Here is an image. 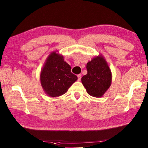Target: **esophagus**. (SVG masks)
<instances>
[{
  "mask_svg": "<svg viewBox=\"0 0 148 148\" xmlns=\"http://www.w3.org/2000/svg\"><path fill=\"white\" fill-rule=\"evenodd\" d=\"M77 77H78V81H81V74H78L77 75Z\"/></svg>",
  "mask_w": 148,
  "mask_h": 148,
  "instance_id": "1",
  "label": "esophagus"
}]
</instances>
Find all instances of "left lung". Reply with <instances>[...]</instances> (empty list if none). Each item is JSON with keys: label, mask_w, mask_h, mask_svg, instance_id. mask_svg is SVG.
Here are the masks:
<instances>
[{"label": "left lung", "mask_w": 148, "mask_h": 148, "mask_svg": "<svg viewBox=\"0 0 148 148\" xmlns=\"http://www.w3.org/2000/svg\"><path fill=\"white\" fill-rule=\"evenodd\" d=\"M87 74L82 77L83 86L87 93L95 97H101L111 85L112 73L107 62L97 56L87 62Z\"/></svg>", "instance_id": "1"}]
</instances>
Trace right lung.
I'll list each match as a JSON object with an SVG mask.
<instances>
[{
	"instance_id": "obj_1",
	"label": "right lung",
	"mask_w": 148,
	"mask_h": 148,
	"mask_svg": "<svg viewBox=\"0 0 148 148\" xmlns=\"http://www.w3.org/2000/svg\"><path fill=\"white\" fill-rule=\"evenodd\" d=\"M71 70V66L64 61L62 56L56 52L51 54L40 74L41 86L46 94L52 97L65 94L77 80Z\"/></svg>"
}]
</instances>
